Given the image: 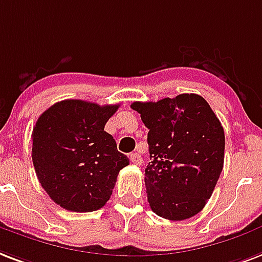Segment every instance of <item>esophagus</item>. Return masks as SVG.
I'll return each instance as SVG.
<instances>
[{"label":"esophagus","mask_w":262,"mask_h":262,"mask_svg":"<svg viewBox=\"0 0 262 262\" xmlns=\"http://www.w3.org/2000/svg\"><path fill=\"white\" fill-rule=\"evenodd\" d=\"M129 158H130L132 162L135 163V165H137V166L143 165V159H141V157H140L137 152H132L130 155H129Z\"/></svg>","instance_id":"esophagus-1"}]
</instances>
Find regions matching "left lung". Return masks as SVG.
Wrapping results in <instances>:
<instances>
[{
	"instance_id": "obj_1",
	"label": "left lung",
	"mask_w": 262,
	"mask_h": 262,
	"mask_svg": "<svg viewBox=\"0 0 262 262\" xmlns=\"http://www.w3.org/2000/svg\"><path fill=\"white\" fill-rule=\"evenodd\" d=\"M148 127L145 188L155 214L171 221L198 214L224 166L225 136L202 96L183 93L130 105Z\"/></svg>"
}]
</instances>
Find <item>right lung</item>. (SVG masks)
I'll return each mask as SVG.
<instances>
[{
  "mask_svg": "<svg viewBox=\"0 0 262 262\" xmlns=\"http://www.w3.org/2000/svg\"><path fill=\"white\" fill-rule=\"evenodd\" d=\"M119 104L63 100L43 111L33 129L34 169L51 199L66 210L103 207L129 158L104 126Z\"/></svg>",
  "mask_w": 262,
  "mask_h": 262,
  "instance_id": "1",
  "label": "right lung"
}]
</instances>
